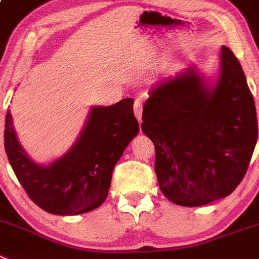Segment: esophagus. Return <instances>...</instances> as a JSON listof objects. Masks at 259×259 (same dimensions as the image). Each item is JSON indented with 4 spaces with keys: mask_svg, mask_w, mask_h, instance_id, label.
Returning <instances> with one entry per match:
<instances>
[{
    "mask_svg": "<svg viewBox=\"0 0 259 259\" xmlns=\"http://www.w3.org/2000/svg\"><path fill=\"white\" fill-rule=\"evenodd\" d=\"M135 115H136V118L139 119V122L141 123L142 120V102L140 99H136V102H135Z\"/></svg>",
    "mask_w": 259,
    "mask_h": 259,
    "instance_id": "34e87169",
    "label": "esophagus"
}]
</instances>
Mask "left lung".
Here are the masks:
<instances>
[{"label": "left lung", "mask_w": 259, "mask_h": 259, "mask_svg": "<svg viewBox=\"0 0 259 259\" xmlns=\"http://www.w3.org/2000/svg\"><path fill=\"white\" fill-rule=\"evenodd\" d=\"M213 86L196 67L156 83L142 113L155 146V173L169 201L197 207L229 196L247 173L258 139L257 113L243 68L221 47Z\"/></svg>", "instance_id": "obj_1"}]
</instances>
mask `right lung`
Wrapping results in <instances>:
<instances>
[{
  "label": "right lung",
  "mask_w": 259,
  "mask_h": 259,
  "mask_svg": "<svg viewBox=\"0 0 259 259\" xmlns=\"http://www.w3.org/2000/svg\"><path fill=\"white\" fill-rule=\"evenodd\" d=\"M139 130L132 98L93 107L73 146L49 165H40L19 144L7 110L5 150L15 176L36 206L53 215H78L105 201L113 169Z\"/></svg>",
  "instance_id": "add662e5"
}]
</instances>
